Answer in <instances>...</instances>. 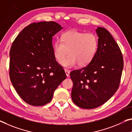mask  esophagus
<instances>
[{"label": "esophagus", "instance_id": "esophagus-1", "mask_svg": "<svg viewBox=\"0 0 132 132\" xmlns=\"http://www.w3.org/2000/svg\"><path fill=\"white\" fill-rule=\"evenodd\" d=\"M64 71H65V74H66L67 77L70 76V71L67 70V69H64Z\"/></svg>", "mask_w": 132, "mask_h": 132}]
</instances>
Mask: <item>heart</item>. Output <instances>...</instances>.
<instances>
[{
	"instance_id": "b5f03b06",
	"label": "heart",
	"mask_w": 132,
	"mask_h": 132,
	"mask_svg": "<svg viewBox=\"0 0 132 132\" xmlns=\"http://www.w3.org/2000/svg\"><path fill=\"white\" fill-rule=\"evenodd\" d=\"M98 49V39L94 34L84 33L74 30L65 32L61 36V41L53 45V54L55 60L61 62L68 52L69 55L62 62L65 68L88 65L94 59Z\"/></svg>"
}]
</instances>
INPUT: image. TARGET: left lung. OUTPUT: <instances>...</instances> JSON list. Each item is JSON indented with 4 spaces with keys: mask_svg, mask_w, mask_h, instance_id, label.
Instances as JSON below:
<instances>
[{
    "mask_svg": "<svg viewBox=\"0 0 132 132\" xmlns=\"http://www.w3.org/2000/svg\"><path fill=\"white\" fill-rule=\"evenodd\" d=\"M96 32L98 49L94 58L88 65L70 74L73 102L86 109L100 106L114 94L123 68L122 54L110 32L101 27H97Z\"/></svg>",
    "mask_w": 132,
    "mask_h": 132,
    "instance_id": "left-lung-1",
    "label": "left lung"
}]
</instances>
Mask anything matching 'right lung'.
<instances>
[{"mask_svg":"<svg viewBox=\"0 0 132 132\" xmlns=\"http://www.w3.org/2000/svg\"><path fill=\"white\" fill-rule=\"evenodd\" d=\"M55 22L30 24L20 32L10 51V79L18 95L34 106L51 101L66 78L53 54L52 37L62 29Z\"/></svg>","mask_w":132,"mask_h":132,"instance_id":"add662e5","label":"right lung"}]
</instances>
